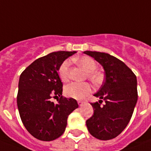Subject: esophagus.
Listing matches in <instances>:
<instances>
[{"label":"esophagus","mask_w":151,"mask_h":151,"mask_svg":"<svg viewBox=\"0 0 151 151\" xmlns=\"http://www.w3.org/2000/svg\"><path fill=\"white\" fill-rule=\"evenodd\" d=\"M77 103H78V105H79L80 106H82L84 104V102H82V101H78V102H77Z\"/></svg>","instance_id":"34e87169"}]
</instances>
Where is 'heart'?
Wrapping results in <instances>:
<instances>
[{
    "instance_id": "1",
    "label": "heart",
    "mask_w": 151,
    "mask_h": 151,
    "mask_svg": "<svg viewBox=\"0 0 151 151\" xmlns=\"http://www.w3.org/2000/svg\"><path fill=\"white\" fill-rule=\"evenodd\" d=\"M80 66L88 72V77L93 82H98L100 80L99 73L94 70L96 69V63L93 58L83 56L77 60ZM69 61L66 60L62 63L58 69V76L63 82H67L69 79ZM92 91V87L88 83H76L73 82L65 86L64 93L68 97L75 99H83Z\"/></svg>"
}]
</instances>
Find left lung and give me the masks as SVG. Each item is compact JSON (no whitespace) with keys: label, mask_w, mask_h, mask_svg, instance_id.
Segmentation results:
<instances>
[{"label":"left lung","mask_w":151,"mask_h":151,"mask_svg":"<svg viewBox=\"0 0 151 151\" xmlns=\"http://www.w3.org/2000/svg\"><path fill=\"white\" fill-rule=\"evenodd\" d=\"M83 53L99 62L105 70V82L94 96L105 101L100 107L91 103L93 115L86 122L91 135L107 141L115 138L126 128L137 101V77L123 61L105 52Z\"/></svg>","instance_id":"8db88e82"}]
</instances>
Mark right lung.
Wrapping results in <instances>:
<instances>
[{
    "label": "right lung",
    "instance_id": "add662e5",
    "mask_svg": "<svg viewBox=\"0 0 151 151\" xmlns=\"http://www.w3.org/2000/svg\"><path fill=\"white\" fill-rule=\"evenodd\" d=\"M76 52L59 51L39 58L21 74L18 84L17 106L25 128L34 137L50 141L65 132L68 115L78 108L76 99L62 97V83L58 71ZM60 96L55 104L50 100Z\"/></svg>",
    "mask_w": 151,
    "mask_h": 151
}]
</instances>
